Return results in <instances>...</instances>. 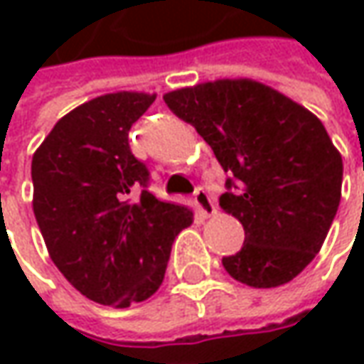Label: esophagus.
I'll return each instance as SVG.
<instances>
[{
  "mask_svg": "<svg viewBox=\"0 0 364 364\" xmlns=\"http://www.w3.org/2000/svg\"><path fill=\"white\" fill-rule=\"evenodd\" d=\"M194 204H196V208H198V212L204 218H210V216L216 214V204L212 202L210 194L204 188H196V192H194Z\"/></svg>",
  "mask_w": 364,
  "mask_h": 364,
  "instance_id": "1",
  "label": "esophagus"
}]
</instances>
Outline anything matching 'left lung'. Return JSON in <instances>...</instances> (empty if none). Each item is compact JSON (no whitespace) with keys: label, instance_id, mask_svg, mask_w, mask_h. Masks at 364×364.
I'll return each mask as SVG.
<instances>
[{"label":"left lung","instance_id":"1","mask_svg":"<svg viewBox=\"0 0 364 364\" xmlns=\"http://www.w3.org/2000/svg\"><path fill=\"white\" fill-rule=\"evenodd\" d=\"M230 172L220 208L245 226V245L222 264L252 289L299 277L335 220L343 158L323 122L250 77L214 80L164 94Z\"/></svg>","mask_w":364,"mask_h":364}]
</instances>
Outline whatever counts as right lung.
Masks as SVG:
<instances>
[{"mask_svg": "<svg viewBox=\"0 0 364 364\" xmlns=\"http://www.w3.org/2000/svg\"><path fill=\"white\" fill-rule=\"evenodd\" d=\"M156 94L97 96L55 122L33 152V214L50 258L85 299L128 309L164 280L172 242L194 222L162 202L128 144L132 124Z\"/></svg>", "mask_w": 364, "mask_h": 364, "instance_id": "1", "label": "right lung"}]
</instances>
